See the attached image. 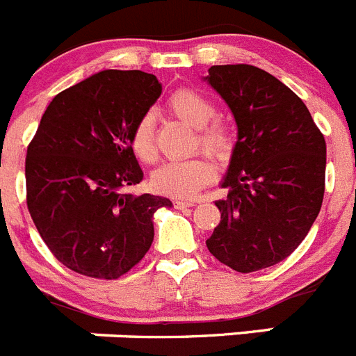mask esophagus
Listing matches in <instances>:
<instances>
[{"label":"esophagus","instance_id":"1","mask_svg":"<svg viewBox=\"0 0 356 356\" xmlns=\"http://www.w3.org/2000/svg\"><path fill=\"white\" fill-rule=\"evenodd\" d=\"M172 203H175L176 209H180V210L188 209V207L194 205V201H185V200H175V201H172Z\"/></svg>","mask_w":356,"mask_h":356}]
</instances>
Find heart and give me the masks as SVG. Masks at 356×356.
Returning <instances> with one entry per match:
<instances>
[{
	"label": "heart",
	"mask_w": 356,
	"mask_h": 356,
	"mask_svg": "<svg viewBox=\"0 0 356 356\" xmlns=\"http://www.w3.org/2000/svg\"><path fill=\"white\" fill-rule=\"evenodd\" d=\"M168 106L176 118L197 128V143L207 153L216 156L228 153L232 144L228 128L221 121H213L216 105L205 94L194 89H180L171 94ZM130 147L140 162L149 163L156 159L153 115L144 114L135 122L130 134ZM213 176L216 165L203 156H194L160 165L151 176V185L163 196L193 197L197 191L213 180Z\"/></svg>",
	"instance_id": "b5f03b06"
}]
</instances>
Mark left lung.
Masks as SVG:
<instances>
[{"mask_svg": "<svg viewBox=\"0 0 356 356\" xmlns=\"http://www.w3.org/2000/svg\"><path fill=\"white\" fill-rule=\"evenodd\" d=\"M237 122L228 172L216 201L221 222L207 248L237 273L282 262L300 246L325 196L326 143L287 85L248 64L212 65L205 78Z\"/></svg>", "mask_w": 356, "mask_h": 356, "instance_id": "8db88e82", "label": "left lung"}]
</instances>
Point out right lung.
Returning <instances> with one entry per match:
<instances>
[{"mask_svg": "<svg viewBox=\"0 0 356 356\" xmlns=\"http://www.w3.org/2000/svg\"><path fill=\"white\" fill-rule=\"evenodd\" d=\"M162 94L155 74L106 69L53 97L26 153V203L55 259L115 280L153 242L168 197L127 193L143 181L130 134Z\"/></svg>", "mask_w": 356, "mask_h": 356, "instance_id": "1", "label": "right lung"}]
</instances>
